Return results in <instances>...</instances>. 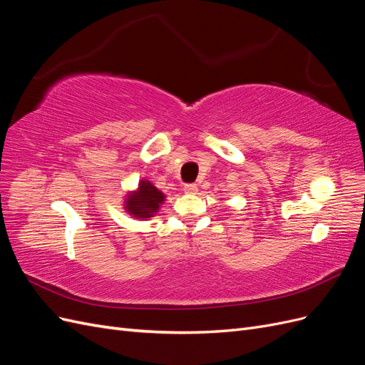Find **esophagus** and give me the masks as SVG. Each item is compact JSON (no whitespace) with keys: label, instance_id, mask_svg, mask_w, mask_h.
<instances>
[{"label":"esophagus","instance_id":"obj_1","mask_svg":"<svg viewBox=\"0 0 365 365\" xmlns=\"http://www.w3.org/2000/svg\"><path fill=\"white\" fill-rule=\"evenodd\" d=\"M184 192H185V193H196V192H197V185L193 184V182L184 184Z\"/></svg>","mask_w":365,"mask_h":365}]
</instances>
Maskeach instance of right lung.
Returning <instances> with one entry per match:
<instances>
[{
	"label": "right lung",
	"mask_w": 365,
	"mask_h": 365,
	"mask_svg": "<svg viewBox=\"0 0 365 365\" xmlns=\"http://www.w3.org/2000/svg\"><path fill=\"white\" fill-rule=\"evenodd\" d=\"M164 201V195L149 181H141L138 190L128 195L126 210L135 217H150L158 212L160 204Z\"/></svg>",
	"instance_id": "add662e5"
}]
</instances>
